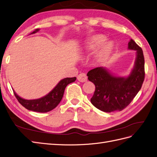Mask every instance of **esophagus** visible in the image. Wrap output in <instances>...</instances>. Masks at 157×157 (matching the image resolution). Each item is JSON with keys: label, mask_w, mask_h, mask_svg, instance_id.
<instances>
[{"label": "esophagus", "mask_w": 157, "mask_h": 157, "mask_svg": "<svg viewBox=\"0 0 157 157\" xmlns=\"http://www.w3.org/2000/svg\"><path fill=\"white\" fill-rule=\"evenodd\" d=\"M77 79L78 81L81 82H86L87 81V76L85 73H81L78 75Z\"/></svg>", "instance_id": "esophagus-1"}]
</instances>
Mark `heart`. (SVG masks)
<instances>
[{"label":"heart","mask_w":157,"mask_h":157,"mask_svg":"<svg viewBox=\"0 0 157 157\" xmlns=\"http://www.w3.org/2000/svg\"><path fill=\"white\" fill-rule=\"evenodd\" d=\"M106 37L102 34H96L92 36L86 43V48L88 51L94 50L101 45L94 55V61L98 63L105 62L108 59L114 48L112 42H104Z\"/></svg>","instance_id":"heart-1"}]
</instances>
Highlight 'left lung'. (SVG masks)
<instances>
[{
  "label": "left lung",
  "mask_w": 157,
  "mask_h": 157,
  "mask_svg": "<svg viewBox=\"0 0 157 157\" xmlns=\"http://www.w3.org/2000/svg\"><path fill=\"white\" fill-rule=\"evenodd\" d=\"M129 49L136 51L135 66L127 77L111 75L102 67L88 72V79L95 85L90 102L103 112L121 111L131 102L140 90L144 79V59L143 50L132 39L128 44Z\"/></svg>",
  "instance_id": "1"
}]
</instances>
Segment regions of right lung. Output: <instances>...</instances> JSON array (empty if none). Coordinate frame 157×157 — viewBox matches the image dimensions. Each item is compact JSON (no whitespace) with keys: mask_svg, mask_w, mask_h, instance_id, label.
<instances>
[{"mask_svg":"<svg viewBox=\"0 0 157 157\" xmlns=\"http://www.w3.org/2000/svg\"><path fill=\"white\" fill-rule=\"evenodd\" d=\"M39 29H36L31 34H34L39 31ZM76 77L65 78L57 84V85L46 96L34 100H26L17 95L14 91L15 97L18 101L24 106L25 108L29 110L39 112L47 113L54 109L58 105L63 97L64 89L66 86L71 82L76 81Z\"/></svg>","mask_w":157,"mask_h":157,"instance_id":"1","label":"right lung"}]
</instances>
